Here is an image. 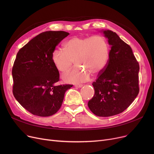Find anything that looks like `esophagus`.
Returning <instances> with one entry per match:
<instances>
[{
  "label": "esophagus",
  "instance_id": "34e87169",
  "mask_svg": "<svg viewBox=\"0 0 154 154\" xmlns=\"http://www.w3.org/2000/svg\"><path fill=\"white\" fill-rule=\"evenodd\" d=\"M74 86L75 87H77V88H80V87H82L83 86V85L82 84H75Z\"/></svg>",
  "mask_w": 154,
  "mask_h": 154
}]
</instances>
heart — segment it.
Masks as SVG:
<instances>
[{"instance_id":"1","label":"heart","mask_w":154,"mask_h":154,"mask_svg":"<svg viewBox=\"0 0 154 154\" xmlns=\"http://www.w3.org/2000/svg\"><path fill=\"white\" fill-rule=\"evenodd\" d=\"M63 49L55 48L52 53V60L59 71L69 72L75 60L77 67L62 78L69 83L85 82L91 74L97 76L106 68L109 55V45L106 38L100 35L74 37L65 42Z\"/></svg>"}]
</instances>
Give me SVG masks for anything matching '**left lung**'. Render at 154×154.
I'll return each mask as SVG.
<instances>
[{
	"label": "left lung",
	"mask_w": 154,
	"mask_h": 154,
	"mask_svg": "<svg viewBox=\"0 0 154 154\" xmlns=\"http://www.w3.org/2000/svg\"><path fill=\"white\" fill-rule=\"evenodd\" d=\"M111 45L107 66L92 83L95 94L88 102L95 116L117 115L133 102L139 92V64L130 45L116 32L104 30Z\"/></svg>",
	"instance_id": "1"
}]
</instances>
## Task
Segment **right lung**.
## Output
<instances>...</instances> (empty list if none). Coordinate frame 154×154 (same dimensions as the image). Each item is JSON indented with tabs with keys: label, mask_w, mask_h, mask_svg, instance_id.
Here are the masks:
<instances>
[{
	"label": "right lung",
	"mask_w": 154,
	"mask_h": 154,
	"mask_svg": "<svg viewBox=\"0 0 154 154\" xmlns=\"http://www.w3.org/2000/svg\"><path fill=\"white\" fill-rule=\"evenodd\" d=\"M69 33L46 31L19 51L12 67V92L21 106L32 114L48 117L60 109L65 92L73 85L55 86L59 72L52 60V53Z\"/></svg>",
	"instance_id": "right-lung-1"
}]
</instances>
